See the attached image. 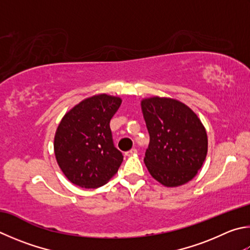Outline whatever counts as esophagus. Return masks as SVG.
<instances>
[{
  "instance_id": "1",
  "label": "esophagus",
  "mask_w": 250,
  "mask_h": 250,
  "mask_svg": "<svg viewBox=\"0 0 250 250\" xmlns=\"http://www.w3.org/2000/svg\"><path fill=\"white\" fill-rule=\"evenodd\" d=\"M138 151H137V148H131L130 151H128V152H125V156H132V155H134L135 153H137Z\"/></svg>"
}]
</instances>
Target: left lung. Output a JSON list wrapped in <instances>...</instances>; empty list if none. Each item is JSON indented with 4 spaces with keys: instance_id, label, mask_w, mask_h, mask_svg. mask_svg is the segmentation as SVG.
<instances>
[{
    "instance_id": "8db88e82",
    "label": "left lung",
    "mask_w": 250,
    "mask_h": 250,
    "mask_svg": "<svg viewBox=\"0 0 250 250\" xmlns=\"http://www.w3.org/2000/svg\"><path fill=\"white\" fill-rule=\"evenodd\" d=\"M149 133L144 163L153 178L166 187L191 180L208 153V137L200 119L188 106L170 98L141 103Z\"/></svg>"
}]
</instances>
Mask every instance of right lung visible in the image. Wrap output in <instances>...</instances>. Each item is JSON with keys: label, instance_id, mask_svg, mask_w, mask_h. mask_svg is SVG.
Returning a JSON list of instances; mask_svg holds the SVG:
<instances>
[{"label": "right lung", "instance_id": "right-lung-1", "mask_svg": "<svg viewBox=\"0 0 250 250\" xmlns=\"http://www.w3.org/2000/svg\"><path fill=\"white\" fill-rule=\"evenodd\" d=\"M120 105L119 97L102 94L84 99L63 117L54 154L72 184L98 188L119 169L124 155L113 144L110 120Z\"/></svg>", "mask_w": 250, "mask_h": 250}]
</instances>
